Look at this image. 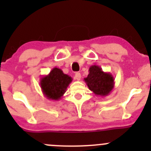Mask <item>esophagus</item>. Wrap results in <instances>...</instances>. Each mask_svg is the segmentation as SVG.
Returning a JSON list of instances; mask_svg holds the SVG:
<instances>
[{"label":"esophagus","mask_w":151,"mask_h":151,"mask_svg":"<svg viewBox=\"0 0 151 151\" xmlns=\"http://www.w3.org/2000/svg\"><path fill=\"white\" fill-rule=\"evenodd\" d=\"M74 78H75V80H78V81L80 80V79H81V74H80V73H76L75 75H74Z\"/></svg>","instance_id":"obj_1"}]
</instances>
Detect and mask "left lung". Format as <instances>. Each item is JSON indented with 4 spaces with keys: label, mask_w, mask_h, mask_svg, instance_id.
Listing matches in <instances>:
<instances>
[{
    "label": "left lung",
    "mask_w": 151,
    "mask_h": 151,
    "mask_svg": "<svg viewBox=\"0 0 151 151\" xmlns=\"http://www.w3.org/2000/svg\"><path fill=\"white\" fill-rule=\"evenodd\" d=\"M84 81L96 96L102 97L109 95L115 85V79L112 74L104 72L101 67L96 65L90 67L89 74L84 78Z\"/></svg>",
    "instance_id": "8db88e82"
}]
</instances>
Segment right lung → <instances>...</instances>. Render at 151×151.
I'll return each mask as SVG.
<instances>
[{
	"label": "right lung",
	"instance_id": "obj_1",
	"mask_svg": "<svg viewBox=\"0 0 151 151\" xmlns=\"http://www.w3.org/2000/svg\"><path fill=\"white\" fill-rule=\"evenodd\" d=\"M71 81V77L64 74L60 68L55 67L49 74L41 78L40 86L45 97L48 99L58 101L63 97Z\"/></svg>",
	"mask_w": 151,
	"mask_h": 151
}]
</instances>
